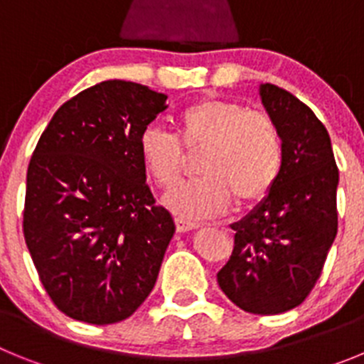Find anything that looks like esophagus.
I'll return each instance as SVG.
<instances>
[{"instance_id":"34e87169","label":"esophagus","mask_w":364,"mask_h":364,"mask_svg":"<svg viewBox=\"0 0 364 364\" xmlns=\"http://www.w3.org/2000/svg\"><path fill=\"white\" fill-rule=\"evenodd\" d=\"M175 226H176V231H180V233H186V231L197 230V228H198V224H197V222H191V220H188V218L175 217Z\"/></svg>"}]
</instances>
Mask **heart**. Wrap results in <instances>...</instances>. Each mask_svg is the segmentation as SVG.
Here are the masks:
<instances>
[{"label": "heart", "mask_w": 364, "mask_h": 364, "mask_svg": "<svg viewBox=\"0 0 364 364\" xmlns=\"http://www.w3.org/2000/svg\"><path fill=\"white\" fill-rule=\"evenodd\" d=\"M176 136L160 125H147L138 138V153L147 175L171 188L184 169V150L202 149V176L176 186L166 197L175 213L208 218L222 213L231 197L242 204L264 198L282 171V140L268 114L237 102L204 98L175 118Z\"/></svg>", "instance_id": "b5f03b06"}]
</instances>
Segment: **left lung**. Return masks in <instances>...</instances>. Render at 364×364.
<instances>
[{"label": "left lung", "mask_w": 364, "mask_h": 364, "mask_svg": "<svg viewBox=\"0 0 364 364\" xmlns=\"http://www.w3.org/2000/svg\"><path fill=\"white\" fill-rule=\"evenodd\" d=\"M260 100L282 140V171L268 197L235 222V246L217 273L220 290L247 314L299 306L321 277L337 235L339 169L330 134L314 111L273 83Z\"/></svg>", "instance_id": "8db88e82"}]
</instances>
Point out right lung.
<instances>
[{
    "label": "right lung",
    "mask_w": 364,
    "mask_h": 364,
    "mask_svg": "<svg viewBox=\"0 0 364 364\" xmlns=\"http://www.w3.org/2000/svg\"><path fill=\"white\" fill-rule=\"evenodd\" d=\"M167 96L107 80L54 112L27 171L23 235L60 311L89 324L127 319L153 290L175 233L154 204L138 138Z\"/></svg>",
    "instance_id": "right-lung-1"
}]
</instances>
